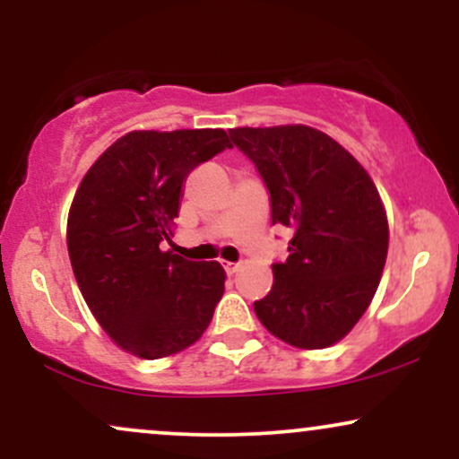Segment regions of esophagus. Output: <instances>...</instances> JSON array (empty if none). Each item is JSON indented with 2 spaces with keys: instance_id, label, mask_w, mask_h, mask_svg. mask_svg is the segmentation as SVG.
Wrapping results in <instances>:
<instances>
[{
  "instance_id": "obj_1",
  "label": "esophagus",
  "mask_w": 459,
  "mask_h": 459,
  "mask_svg": "<svg viewBox=\"0 0 459 459\" xmlns=\"http://www.w3.org/2000/svg\"><path fill=\"white\" fill-rule=\"evenodd\" d=\"M222 265H224V270H226V273H229V276H233V273L239 270V263H229V261H222Z\"/></svg>"
}]
</instances>
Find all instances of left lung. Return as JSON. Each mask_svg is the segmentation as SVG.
<instances>
[{
    "label": "left lung",
    "instance_id": "1",
    "mask_svg": "<svg viewBox=\"0 0 459 459\" xmlns=\"http://www.w3.org/2000/svg\"><path fill=\"white\" fill-rule=\"evenodd\" d=\"M270 192L272 224L293 230L272 291L255 302L273 336L302 350L334 345L371 304L388 222L371 177L339 142L304 125L230 129Z\"/></svg>",
    "mask_w": 459,
    "mask_h": 459
}]
</instances>
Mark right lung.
<instances>
[{
	"instance_id": "1",
	"label": "right lung",
	"mask_w": 459,
	"mask_h": 459,
	"mask_svg": "<svg viewBox=\"0 0 459 459\" xmlns=\"http://www.w3.org/2000/svg\"><path fill=\"white\" fill-rule=\"evenodd\" d=\"M230 149L224 129L131 131L86 172L66 244L82 296L103 330L134 356L186 350L224 293L220 263L163 252L194 168Z\"/></svg>"
}]
</instances>
